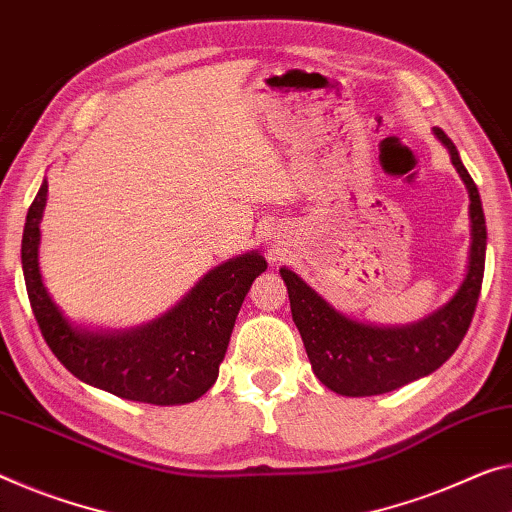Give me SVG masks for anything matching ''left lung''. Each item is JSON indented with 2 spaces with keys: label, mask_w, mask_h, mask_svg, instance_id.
I'll return each mask as SVG.
<instances>
[{
  "label": "left lung",
  "mask_w": 512,
  "mask_h": 512,
  "mask_svg": "<svg viewBox=\"0 0 512 512\" xmlns=\"http://www.w3.org/2000/svg\"><path fill=\"white\" fill-rule=\"evenodd\" d=\"M435 135L451 153L453 167L465 180L471 201L469 272L444 309L410 327H371L341 316L295 272L281 267L290 311L302 334L313 373L327 389L341 396H377L437 371L458 350L474 318L485 272L487 231L483 203L476 183L460 160L458 148L444 130L437 128Z\"/></svg>",
  "instance_id": "obj_1"
}]
</instances>
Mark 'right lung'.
<instances>
[{
  "label": "right lung",
  "instance_id": "right-lung-1",
  "mask_svg": "<svg viewBox=\"0 0 512 512\" xmlns=\"http://www.w3.org/2000/svg\"><path fill=\"white\" fill-rule=\"evenodd\" d=\"M47 183L27 212L22 272L34 318L61 364L77 380L125 400L151 405L192 403L217 380L247 290L265 272V258L245 254L208 272L167 316L128 334H89L70 327L50 300L38 270Z\"/></svg>",
  "mask_w": 512,
  "mask_h": 512
}]
</instances>
